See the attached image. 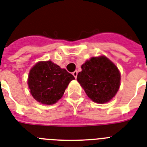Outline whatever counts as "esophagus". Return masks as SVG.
Listing matches in <instances>:
<instances>
[{
  "label": "esophagus",
  "instance_id": "obj_1",
  "mask_svg": "<svg viewBox=\"0 0 147 147\" xmlns=\"http://www.w3.org/2000/svg\"><path fill=\"white\" fill-rule=\"evenodd\" d=\"M72 75H73L74 77H75L76 78H77V76H78V71H75L73 72V73H72Z\"/></svg>",
  "mask_w": 147,
  "mask_h": 147
}]
</instances>
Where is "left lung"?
I'll return each instance as SVG.
<instances>
[{"mask_svg": "<svg viewBox=\"0 0 147 147\" xmlns=\"http://www.w3.org/2000/svg\"><path fill=\"white\" fill-rule=\"evenodd\" d=\"M82 69L78 82L93 101L104 103L116 94L121 76L118 68L107 57H93L82 65Z\"/></svg>", "mask_w": 147, "mask_h": 147, "instance_id": "left-lung-1", "label": "left lung"}]
</instances>
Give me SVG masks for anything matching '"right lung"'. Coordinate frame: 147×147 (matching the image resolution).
I'll list each match as a JSON object with an SVG mask.
<instances>
[{
  "instance_id": "1",
  "label": "right lung",
  "mask_w": 147,
  "mask_h": 147,
  "mask_svg": "<svg viewBox=\"0 0 147 147\" xmlns=\"http://www.w3.org/2000/svg\"><path fill=\"white\" fill-rule=\"evenodd\" d=\"M73 79L71 74L51 61L39 62L30 70L28 84L37 101L51 105L61 98Z\"/></svg>"
}]
</instances>
